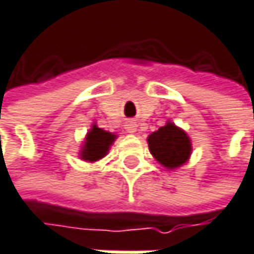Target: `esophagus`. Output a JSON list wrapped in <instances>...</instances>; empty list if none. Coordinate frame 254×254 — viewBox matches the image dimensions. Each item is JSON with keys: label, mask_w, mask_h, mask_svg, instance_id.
Instances as JSON below:
<instances>
[{"label": "esophagus", "mask_w": 254, "mask_h": 254, "mask_svg": "<svg viewBox=\"0 0 254 254\" xmlns=\"http://www.w3.org/2000/svg\"><path fill=\"white\" fill-rule=\"evenodd\" d=\"M136 127H138V125H136L135 121H127V124H125V129H127V132H129V133H135L136 132Z\"/></svg>", "instance_id": "obj_1"}]
</instances>
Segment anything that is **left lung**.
I'll list each match as a JSON object with an SVG mask.
<instances>
[{
  "label": "left lung",
  "instance_id": "1",
  "mask_svg": "<svg viewBox=\"0 0 254 254\" xmlns=\"http://www.w3.org/2000/svg\"><path fill=\"white\" fill-rule=\"evenodd\" d=\"M147 141L152 157L169 170L185 164L192 152V142L188 133L172 122L152 132Z\"/></svg>",
  "mask_w": 254,
  "mask_h": 254
}]
</instances>
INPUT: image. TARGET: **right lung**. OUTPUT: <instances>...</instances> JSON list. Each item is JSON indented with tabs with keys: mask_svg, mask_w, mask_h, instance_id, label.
Segmentation results:
<instances>
[{
	"mask_svg": "<svg viewBox=\"0 0 254 254\" xmlns=\"http://www.w3.org/2000/svg\"><path fill=\"white\" fill-rule=\"evenodd\" d=\"M115 139H116L115 133L103 130L97 125H93L91 129L88 130L87 136H85L84 144H82V148H81L80 152L81 158L85 161H90V163L103 158L107 154L109 148L112 147Z\"/></svg>",
	"mask_w": 254,
	"mask_h": 254,
	"instance_id": "obj_1",
	"label": "right lung"
}]
</instances>
